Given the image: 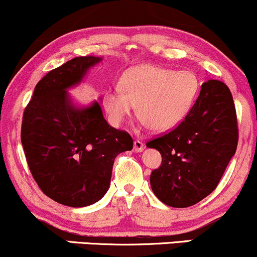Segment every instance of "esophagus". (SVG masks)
<instances>
[{"label": "esophagus", "mask_w": 257, "mask_h": 257, "mask_svg": "<svg viewBox=\"0 0 257 257\" xmlns=\"http://www.w3.org/2000/svg\"><path fill=\"white\" fill-rule=\"evenodd\" d=\"M144 149H145V145H144V144L141 143V141H139V140L134 141V151L135 152L144 151Z\"/></svg>", "instance_id": "obj_1"}]
</instances>
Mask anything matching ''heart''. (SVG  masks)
I'll list each match as a JSON object with an SVG mask.
<instances>
[{"label": "heart", "instance_id": "heart-1", "mask_svg": "<svg viewBox=\"0 0 257 257\" xmlns=\"http://www.w3.org/2000/svg\"><path fill=\"white\" fill-rule=\"evenodd\" d=\"M119 88L104 94L102 104L112 125L123 123L137 105L141 122L155 132L176 126L190 111L199 89L198 79L190 71L145 64L124 72Z\"/></svg>", "mask_w": 257, "mask_h": 257}]
</instances>
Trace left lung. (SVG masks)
<instances>
[{
    "label": "left lung",
    "mask_w": 257,
    "mask_h": 257,
    "mask_svg": "<svg viewBox=\"0 0 257 257\" xmlns=\"http://www.w3.org/2000/svg\"><path fill=\"white\" fill-rule=\"evenodd\" d=\"M238 144L235 107L228 87L209 79L180 124L147 147L162 155L150 184L155 196L173 208H187L216 188Z\"/></svg>",
    "instance_id": "1"
}]
</instances>
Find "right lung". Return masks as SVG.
Masks as SVG:
<instances>
[{
    "label": "right lung",
    "mask_w": 257,
    "mask_h": 257,
    "mask_svg": "<svg viewBox=\"0 0 257 257\" xmlns=\"http://www.w3.org/2000/svg\"><path fill=\"white\" fill-rule=\"evenodd\" d=\"M101 57H78L52 70L35 87L23 116L22 144L32 176L46 196L63 205L96 203L110 188L112 167L133 139L102 116L100 101L78 105L70 89Z\"/></svg>",
    "instance_id": "1"
}]
</instances>
